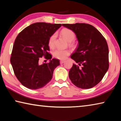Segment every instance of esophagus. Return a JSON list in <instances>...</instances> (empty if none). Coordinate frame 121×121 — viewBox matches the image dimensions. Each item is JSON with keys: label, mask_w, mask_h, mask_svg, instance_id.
Listing matches in <instances>:
<instances>
[{"label": "esophagus", "mask_w": 121, "mask_h": 121, "mask_svg": "<svg viewBox=\"0 0 121 121\" xmlns=\"http://www.w3.org/2000/svg\"><path fill=\"white\" fill-rule=\"evenodd\" d=\"M65 62V60H61V61H60V62L61 64H62V63H63Z\"/></svg>", "instance_id": "esophagus-1"}]
</instances>
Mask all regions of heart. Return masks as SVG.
<instances>
[{"label":"heart","mask_w":121,"mask_h":121,"mask_svg":"<svg viewBox=\"0 0 121 121\" xmlns=\"http://www.w3.org/2000/svg\"><path fill=\"white\" fill-rule=\"evenodd\" d=\"M61 35L69 42V45L73 46V41L74 40L75 38V34L72 30L69 29H63L61 31ZM56 34H53L48 39V45L51 48H53L55 46V41L56 39ZM70 51L69 50H56L53 52V55L54 58L60 60H65L67 58V56L70 54Z\"/></svg>","instance_id":"1"}]
</instances>
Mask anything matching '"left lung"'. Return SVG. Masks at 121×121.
<instances>
[{
    "label": "left lung",
    "mask_w": 121,
    "mask_h": 121,
    "mask_svg": "<svg viewBox=\"0 0 121 121\" xmlns=\"http://www.w3.org/2000/svg\"><path fill=\"white\" fill-rule=\"evenodd\" d=\"M75 32L78 46L71 56L78 65L69 71L70 81L77 87L90 89L103 78L109 68V50L102 35L89 24H62Z\"/></svg>",
    "instance_id": "1"
}]
</instances>
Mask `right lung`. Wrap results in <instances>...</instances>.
<instances>
[{
	"label": "right lung",
	"instance_id": "1",
	"mask_svg": "<svg viewBox=\"0 0 121 121\" xmlns=\"http://www.w3.org/2000/svg\"><path fill=\"white\" fill-rule=\"evenodd\" d=\"M60 26L61 24L37 22L24 29L16 37L10 61L15 76L25 87L40 89L52 79L60 61L56 59L51 60L48 41ZM43 56L50 62L40 65L39 60Z\"/></svg>",
	"mask_w": 121,
	"mask_h": 121
}]
</instances>
